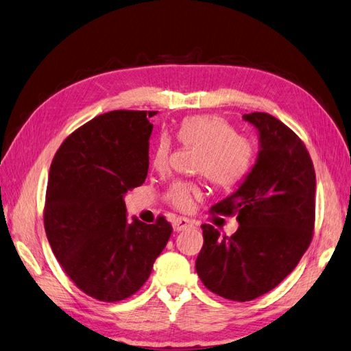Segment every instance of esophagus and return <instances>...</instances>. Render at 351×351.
<instances>
[{
    "label": "esophagus",
    "mask_w": 351,
    "mask_h": 351,
    "mask_svg": "<svg viewBox=\"0 0 351 351\" xmlns=\"http://www.w3.org/2000/svg\"><path fill=\"white\" fill-rule=\"evenodd\" d=\"M194 226L191 219L188 218H184V217H179V218H175L173 219V228L175 231H184L186 228H191Z\"/></svg>",
    "instance_id": "obj_1"
}]
</instances>
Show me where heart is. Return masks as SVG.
<instances>
[{"instance_id":"1","label":"heart","mask_w":351,"mask_h":351,"mask_svg":"<svg viewBox=\"0 0 351 351\" xmlns=\"http://www.w3.org/2000/svg\"><path fill=\"white\" fill-rule=\"evenodd\" d=\"M176 138L184 147L195 148L194 172L203 173L218 188L236 185L249 172L255 158V143L245 134L236 133L234 125L217 114L185 117L176 129ZM172 154L167 136L157 139L151 152L156 170H165ZM202 194L200 181H176L165 193V200L178 210H188Z\"/></svg>"}]
</instances>
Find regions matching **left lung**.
<instances>
[{"instance_id":"1","label":"left lung","mask_w":351,"mask_h":351,"mask_svg":"<svg viewBox=\"0 0 351 351\" xmlns=\"http://www.w3.org/2000/svg\"><path fill=\"white\" fill-rule=\"evenodd\" d=\"M259 132L256 165L239 190L210 208L234 217L239 230L221 234L203 223L197 274L213 293L252 301L293 271L308 249L316 221V173L298 134L267 112L245 114Z\"/></svg>"}]
</instances>
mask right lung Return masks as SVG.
Instances as JSON below:
<instances>
[{
  "label": "right lung",
  "mask_w": 351,
  "mask_h": 351,
  "mask_svg": "<svg viewBox=\"0 0 351 351\" xmlns=\"http://www.w3.org/2000/svg\"><path fill=\"white\" fill-rule=\"evenodd\" d=\"M154 111L119 110L95 117L53 157L44 228L53 254L80 291L104 302L136 293L172 234L125 217L124 194L145 182Z\"/></svg>",
  "instance_id": "obj_1"
}]
</instances>
